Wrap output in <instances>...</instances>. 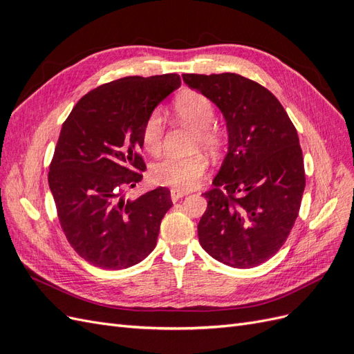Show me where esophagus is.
<instances>
[{"instance_id":"obj_1","label":"esophagus","mask_w":354,"mask_h":354,"mask_svg":"<svg viewBox=\"0 0 354 354\" xmlns=\"http://www.w3.org/2000/svg\"><path fill=\"white\" fill-rule=\"evenodd\" d=\"M185 195H187V192H183V190H176V189H171V199H173L174 202L178 201L180 198H183Z\"/></svg>"}]
</instances>
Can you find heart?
Instances as JSON below:
<instances>
[{
	"label": "heart",
	"mask_w": 354,
	"mask_h": 354,
	"mask_svg": "<svg viewBox=\"0 0 354 354\" xmlns=\"http://www.w3.org/2000/svg\"><path fill=\"white\" fill-rule=\"evenodd\" d=\"M173 111L183 124L195 130V147H203L211 153H218L226 145V134L214 122V103L198 91H186L173 102ZM164 122L158 112L146 118L142 128V143L149 153L156 155L162 147ZM208 169V160L202 153L189 156H168L155 164L151 177L155 185L176 190L194 189Z\"/></svg>",
	"instance_id": "obj_1"
}]
</instances>
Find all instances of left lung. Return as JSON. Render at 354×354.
<instances>
[{"label": "left lung", "mask_w": 354, "mask_h": 354, "mask_svg": "<svg viewBox=\"0 0 354 354\" xmlns=\"http://www.w3.org/2000/svg\"><path fill=\"white\" fill-rule=\"evenodd\" d=\"M183 81L218 106L229 130V152L203 194L199 242L226 266H260L282 248L301 207L306 173L295 127L269 90L242 75L185 73Z\"/></svg>", "instance_id": "obj_1"}]
</instances>
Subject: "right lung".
<instances>
[{"label":"right lung","mask_w":354,"mask_h":354,"mask_svg":"<svg viewBox=\"0 0 354 354\" xmlns=\"http://www.w3.org/2000/svg\"><path fill=\"white\" fill-rule=\"evenodd\" d=\"M180 84L177 73L111 81L82 95L62 125L48 185L68 242L95 267L127 269L156 246L160 221L173 205L169 190L158 187L136 201L122 195L146 169V118Z\"/></svg>","instance_id":"add662e5"}]
</instances>
